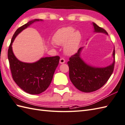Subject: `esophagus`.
I'll return each instance as SVG.
<instances>
[{
    "label": "esophagus",
    "mask_w": 125,
    "mask_h": 125,
    "mask_svg": "<svg viewBox=\"0 0 125 125\" xmlns=\"http://www.w3.org/2000/svg\"><path fill=\"white\" fill-rule=\"evenodd\" d=\"M59 62L60 63H62H62H64L65 62V60L64 58H61L59 60Z\"/></svg>",
    "instance_id": "obj_1"
}]
</instances>
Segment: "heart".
<instances>
[{
  "mask_svg": "<svg viewBox=\"0 0 125 125\" xmlns=\"http://www.w3.org/2000/svg\"><path fill=\"white\" fill-rule=\"evenodd\" d=\"M74 31L75 29L72 27H63L58 30L53 37L55 44L58 45L66 44L64 50L68 55L74 54L77 51L81 40L80 32Z\"/></svg>",
  "mask_w": 125,
  "mask_h": 125,
  "instance_id": "obj_1",
  "label": "heart"
}]
</instances>
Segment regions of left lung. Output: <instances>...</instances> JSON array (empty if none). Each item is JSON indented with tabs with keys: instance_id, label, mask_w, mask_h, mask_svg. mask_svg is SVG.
Here are the masks:
<instances>
[{
	"instance_id": "8db88e82",
	"label": "left lung",
	"mask_w": 125,
	"mask_h": 125,
	"mask_svg": "<svg viewBox=\"0 0 125 125\" xmlns=\"http://www.w3.org/2000/svg\"><path fill=\"white\" fill-rule=\"evenodd\" d=\"M95 32L108 34L106 31L93 22ZM83 47L70 58L67 62L69 67V77L73 85L83 92L89 93L100 89L105 85L113 73L115 63V48L113 52V62L106 67H95L83 62L80 57Z\"/></svg>"
}]
</instances>
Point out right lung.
<instances>
[{
	"mask_svg": "<svg viewBox=\"0 0 125 125\" xmlns=\"http://www.w3.org/2000/svg\"><path fill=\"white\" fill-rule=\"evenodd\" d=\"M41 19H34L18 28L11 39L8 50V59L12 78L17 85L31 94H39L44 92L51 83L55 69L59 64L60 57L42 58L33 63L20 62L15 57L12 45L17 35L30 25Z\"/></svg>",
	"mask_w": 125,
	"mask_h": 125,
	"instance_id": "obj_1",
	"label": "right lung"
}]
</instances>
